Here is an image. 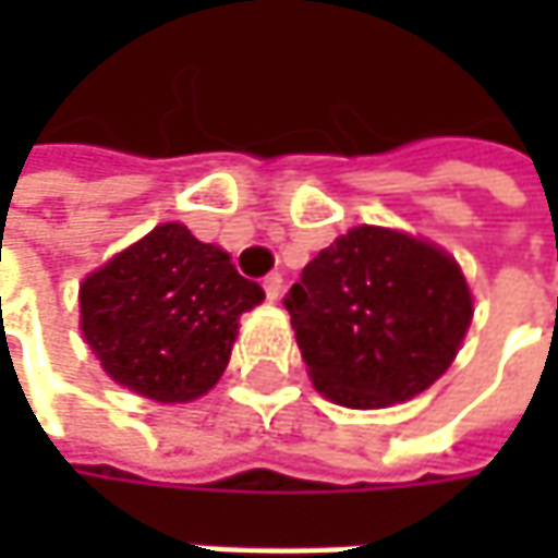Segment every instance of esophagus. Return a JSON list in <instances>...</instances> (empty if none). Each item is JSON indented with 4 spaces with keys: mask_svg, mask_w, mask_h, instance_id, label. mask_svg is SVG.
<instances>
[{
    "mask_svg": "<svg viewBox=\"0 0 558 558\" xmlns=\"http://www.w3.org/2000/svg\"><path fill=\"white\" fill-rule=\"evenodd\" d=\"M264 291H267L269 301H279L282 298V276L279 272H269L267 279H264Z\"/></svg>",
    "mask_w": 558,
    "mask_h": 558,
    "instance_id": "34e87169",
    "label": "esophagus"
}]
</instances>
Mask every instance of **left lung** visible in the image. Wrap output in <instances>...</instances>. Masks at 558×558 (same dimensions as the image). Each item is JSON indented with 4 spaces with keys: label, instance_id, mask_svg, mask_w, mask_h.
<instances>
[{
    "label": "left lung",
    "instance_id": "obj_1",
    "mask_svg": "<svg viewBox=\"0 0 558 558\" xmlns=\"http://www.w3.org/2000/svg\"><path fill=\"white\" fill-rule=\"evenodd\" d=\"M286 311L316 391L381 410L447 373L472 323V291L438 245L354 226L304 267Z\"/></svg>",
    "mask_w": 558,
    "mask_h": 558
}]
</instances>
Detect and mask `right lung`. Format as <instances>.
Listing matches in <instances>:
<instances>
[{
  "mask_svg": "<svg viewBox=\"0 0 558 558\" xmlns=\"http://www.w3.org/2000/svg\"><path fill=\"white\" fill-rule=\"evenodd\" d=\"M264 289L183 223L155 226L80 286V329L101 369L158 403H189L223 375L239 316Z\"/></svg>",
  "mask_w": 558,
  "mask_h": 558,
  "instance_id": "add662e5",
  "label": "right lung"
}]
</instances>
